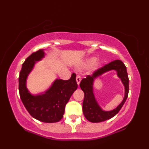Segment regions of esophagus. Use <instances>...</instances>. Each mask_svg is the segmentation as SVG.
I'll return each instance as SVG.
<instances>
[{
    "label": "esophagus",
    "instance_id": "1",
    "mask_svg": "<svg viewBox=\"0 0 149 149\" xmlns=\"http://www.w3.org/2000/svg\"><path fill=\"white\" fill-rule=\"evenodd\" d=\"M76 82L77 83H78V85H79L80 80H81V77H80V76H79V75H78V76H76Z\"/></svg>",
    "mask_w": 149,
    "mask_h": 149
}]
</instances>
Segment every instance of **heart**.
<instances>
[{
    "instance_id": "heart-1",
    "label": "heart",
    "mask_w": 149,
    "mask_h": 149,
    "mask_svg": "<svg viewBox=\"0 0 149 149\" xmlns=\"http://www.w3.org/2000/svg\"><path fill=\"white\" fill-rule=\"evenodd\" d=\"M97 60V59L95 57H91L90 58V59H88V60L86 61V64L88 65V66H90V65L93 64Z\"/></svg>"
}]
</instances>
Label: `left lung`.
<instances>
[{"label":"left lung","instance_id":"left-lung-1","mask_svg":"<svg viewBox=\"0 0 149 149\" xmlns=\"http://www.w3.org/2000/svg\"><path fill=\"white\" fill-rule=\"evenodd\" d=\"M111 70H116L117 71L118 76L124 83L126 92L124 100L118 107L110 112H104L99 107L95 100L92 85L93 80L97 77ZM80 87L85 95L83 103V112L85 118L92 123H100L111 118L119 112L128 97L129 78H128L126 66L122 61L118 59L111 61L109 64H105L102 67L94 71L91 76L88 75L86 78L82 79L80 83Z\"/></svg>","mask_w":149,"mask_h":149}]
</instances>
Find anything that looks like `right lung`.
<instances>
[{
  "label": "right lung",
  "mask_w": 149,
  "mask_h": 149,
  "mask_svg": "<svg viewBox=\"0 0 149 149\" xmlns=\"http://www.w3.org/2000/svg\"><path fill=\"white\" fill-rule=\"evenodd\" d=\"M42 49L32 53L22 64L19 76V92L24 105L34 118L44 123H57L63 118L65 107L78 88L76 73L67 80L57 79L43 95L33 96L26 87V80L34 64L44 57Z\"/></svg>",
  "instance_id": "obj_1"
}]
</instances>
